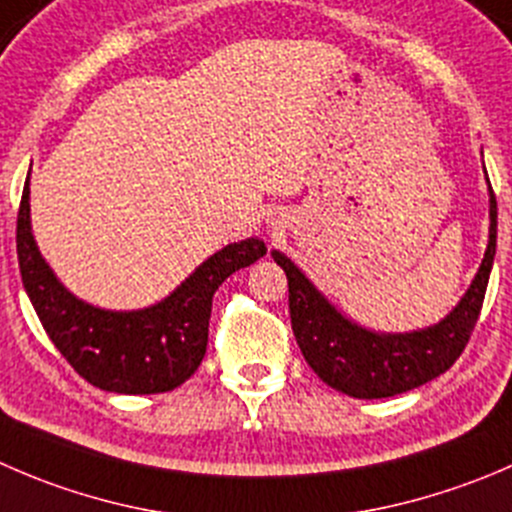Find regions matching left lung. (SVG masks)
<instances>
[{"instance_id": "left-lung-1", "label": "left lung", "mask_w": 512, "mask_h": 512, "mask_svg": "<svg viewBox=\"0 0 512 512\" xmlns=\"http://www.w3.org/2000/svg\"><path fill=\"white\" fill-rule=\"evenodd\" d=\"M498 237V202L490 187V237L473 285L445 320L415 332H372L347 320L282 252H272L287 275L290 320L307 365L322 382L350 398H393L443 375L465 350L480 317Z\"/></svg>"}]
</instances>
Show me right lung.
Listing matches in <instances>:
<instances>
[{
	"mask_svg": "<svg viewBox=\"0 0 512 512\" xmlns=\"http://www.w3.org/2000/svg\"><path fill=\"white\" fill-rule=\"evenodd\" d=\"M267 252L250 240L222 247L202 262L170 297L145 310H102L74 297L39 255L29 225V177L17 215V255L24 290L64 360L94 388L122 395L175 390L195 375L207 350L212 295Z\"/></svg>",
	"mask_w": 512,
	"mask_h": 512,
	"instance_id": "add662e5",
	"label": "right lung"
}]
</instances>
